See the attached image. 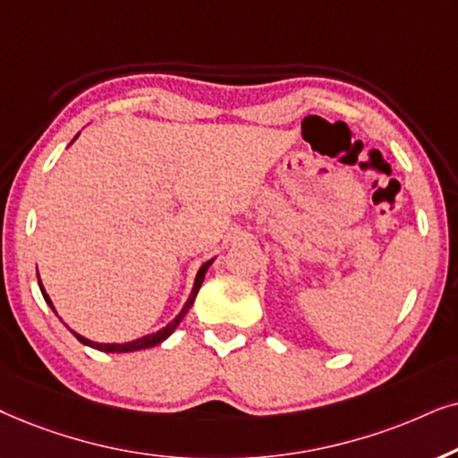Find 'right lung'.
<instances>
[{"instance_id":"1","label":"right lung","mask_w":458,"mask_h":458,"mask_svg":"<svg viewBox=\"0 0 458 458\" xmlns=\"http://www.w3.org/2000/svg\"><path fill=\"white\" fill-rule=\"evenodd\" d=\"M75 138H77V136H75ZM213 261H216V258L209 259V261H205V264L199 267L197 278H194V284H192V291H191V297H188V300H186L184 308L180 310V314L175 316V318H174L172 322H169V325H165L163 328H158L157 333L144 335V337H138V339H133V341H125V344H98V341H91V339L83 337V335H79V333H75V331H71V333L75 335V337H77L79 341H81L83 345L94 347V350H98V352H106V353L140 352V350H148V347H155V345H158V344H163V341H165V339L169 337V335H172V333L175 331V328L180 327V322L184 320V316L188 314V310L192 308L194 297H197V293H199V289H200V284H203V280H205V274H207V270H209V266L213 264ZM38 280H39V272H38ZM39 289H41V295H44V300H46L47 306H50V308H52V312L58 316L56 308H54V303H52V300H50V295H47L46 289H44V284H41V280H39ZM58 318H60V316H58ZM60 320H63V318H60Z\"/></svg>"}]
</instances>
